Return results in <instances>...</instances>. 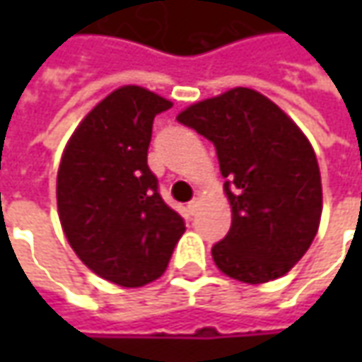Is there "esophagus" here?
<instances>
[{"label":"esophagus","mask_w":362,"mask_h":362,"mask_svg":"<svg viewBox=\"0 0 362 362\" xmlns=\"http://www.w3.org/2000/svg\"><path fill=\"white\" fill-rule=\"evenodd\" d=\"M187 209H189V214H191V216H195V214H197V209H199V202H197V199L189 202L187 203Z\"/></svg>","instance_id":"esophagus-1"}]
</instances>
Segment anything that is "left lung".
Listing matches in <instances>:
<instances>
[{
    "label": "left lung",
    "instance_id": "left-lung-1",
    "mask_svg": "<svg viewBox=\"0 0 362 362\" xmlns=\"http://www.w3.org/2000/svg\"><path fill=\"white\" fill-rule=\"evenodd\" d=\"M177 120L214 143L226 177L231 228L211 247L217 268L245 284L284 276L310 247L322 214L320 169L304 132L252 88L191 105Z\"/></svg>",
    "mask_w": 362,
    "mask_h": 362
}]
</instances>
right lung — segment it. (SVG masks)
Instances as JSON below:
<instances>
[{
	"label": "right lung",
	"instance_id": "1",
	"mask_svg": "<svg viewBox=\"0 0 362 362\" xmlns=\"http://www.w3.org/2000/svg\"><path fill=\"white\" fill-rule=\"evenodd\" d=\"M171 106L141 86L108 94L80 122L58 169V214L72 250L124 288L157 280L185 231L146 165L153 120Z\"/></svg>",
	"mask_w": 362,
	"mask_h": 362
}]
</instances>
